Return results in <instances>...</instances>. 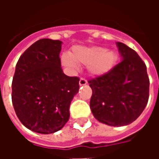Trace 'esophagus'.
I'll list each match as a JSON object with an SVG mask.
<instances>
[{
    "label": "esophagus",
    "instance_id": "1",
    "mask_svg": "<svg viewBox=\"0 0 159 159\" xmlns=\"http://www.w3.org/2000/svg\"><path fill=\"white\" fill-rule=\"evenodd\" d=\"M87 83H88V82H87V80L85 79V78L82 77V78L80 79V81H79V85H80V86H84V85H86Z\"/></svg>",
    "mask_w": 159,
    "mask_h": 159
}]
</instances>
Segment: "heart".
Here are the masks:
<instances>
[{
    "label": "heart",
    "mask_w": 159,
    "mask_h": 159,
    "mask_svg": "<svg viewBox=\"0 0 159 159\" xmlns=\"http://www.w3.org/2000/svg\"><path fill=\"white\" fill-rule=\"evenodd\" d=\"M61 61L63 65L70 70H77L76 62L80 65L89 66L91 74L101 76L113 68L117 62V55L113 51L107 50L102 47H76L72 49L70 57L63 55Z\"/></svg>",
    "instance_id": "b5f03b06"
}]
</instances>
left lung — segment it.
Listing matches in <instances>:
<instances>
[{"instance_id":"obj_1","label":"left lung","mask_w":159,"mask_h":159,"mask_svg":"<svg viewBox=\"0 0 159 159\" xmlns=\"http://www.w3.org/2000/svg\"><path fill=\"white\" fill-rule=\"evenodd\" d=\"M122 61L104 75L89 80L93 93L90 109L99 122L114 127L136 120L147 107L149 77L137 52L117 42Z\"/></svg>"}]
</instances>
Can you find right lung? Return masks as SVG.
Listing matches in <instances>:
<instances>
[{"mask_svg":"<svg viewBox=\"0 0 159 159\" xmlns=\"http://www.w3.org/2000/svg\"><path fill=\"white\" fill-rule=\"evenodd\" d=\"M62 42L38 40L16 65L12 101L17 117L34 132L52 134L65 126L70 105L79 90V78L63 72L59 52Z\"/></svg>","mask_w":159,"mask_h":159,"instance_id":"right-lung-1","label":"right lung"}]
</instances>
